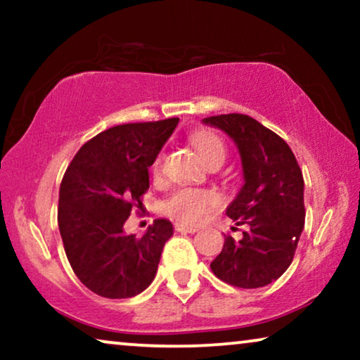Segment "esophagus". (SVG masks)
<instances>
[{
    "label": "esophagus",
    "instance_id": "obj_1",
    "mask_svg": "<svg viewBox=\"0 0 360 360\" xmlns=\"http://www.w3.org/2000/svg\"><path fill=\"white\" fill-rule=\"evenodd\" d=\"M175 231H179V233H188V234H195L198 228H193V226H185V224H180L176 223L175 224Z\"/></svg>",
    "mask_w": 360,
    "mask_h": 360
}]
</instances>
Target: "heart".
I'll return each mask as SVG.
<instances>
[{
	"label": "heart",
	"instance_id": "1",
	"mask_svg": "<svg viewBox=\"0 0 360 360\" xmlns=\"http://www.w3.org/2000/svg\"><path fill=\"white\" fill-rule=\"evenodd\" d=\"M193 146L198 150L206 164L213 159H224L226 155V147L223 141L218 136H214L213 132L201 131L191 137ZM162 164H164V157L159 155L154 162V175L159 176L162 174ZM219 200L213 191L206 190H196V188H179L172 193L169 198L162 205V211L170 218H174L180 223L186 224H196L208 213L210 210H213L218 206Z\"/></svg>",
	"mask_w": 360,
	"mask_h": 360
}]
</instances>
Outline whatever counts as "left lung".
<instances>
[{
	"mask_svg": "<svg viewBox=\"0 0 360 360\" xmlns=\"http://www.w3.org/2000/svg\"><path fill=\"white\" fill-rule=\"evenodd\" d=\"M203 124L226 132L238 147L244 185L226 214L245 226L243 238H224L211 270L239 288H259L282 277L292 264L304 226V181L282 137L245 115L205 117Z\"/></svg>",
	"mask_w": 360,
	"mask_h": 360,
	"instance_id": "obj_1",
	"label": "left lung"
}]
</instances>
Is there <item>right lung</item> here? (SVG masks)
I'll return each mask as SVG.
<instances>
[{
	"mask_svg": "<svg viewBox=\"0 0 360 360\" xmlns=\"http://www.w3.org/2000/svg\"><path fill=\"white\" fill-rule=\"evenodd\" d=\"M179 117L121 124L88 141L63 175L58 229L80 282L105 298H131L149 287L162 249L174 236L169 219H155L142 238L124 233L134 205L149 190V167Z\"/></svg>",
	"mask_w": 360,
	"mask_h": 360,
	"instance_id": "1",
	"label": "right lung"
}]
</instances>
